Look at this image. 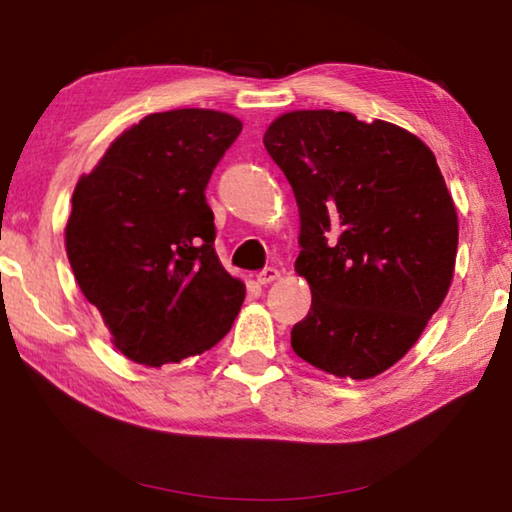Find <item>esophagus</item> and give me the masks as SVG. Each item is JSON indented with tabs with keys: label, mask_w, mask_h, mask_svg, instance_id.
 I'll use <instances>...</instances> for the list:
<instances>
[{
	"label": "esophagus",
	"mask_w": 512,
	"mask_h": 512,
	"mask_svg": "<svg viewBox=\"0 0 512 512\" xmlns=\"http://www.w3.org/2000/svg\"><path fill=\"white\" fill-rule=\"evenodd\" d=\"M277 277H280V271H277V268H273V266H266L264 271H259V273H257V282L262 284V287H266V284L275 282Z\"/></svg>",
	"instance_id": "34e87169"
}]
</instances>
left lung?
<instances>
[{"label": "left lung", "instance_id": "left-lung-1", "mask_svg": "<svg viewBox=\"0 0 512 512\" xmlns=\"http://www.w3.org/2000/svg\"><path fill=\"white\" fill-rule=\"evenodd\" d=\"M264 146L296 196V273L311 289L291 348L334 377H375L413 348L454 277L458 216L436 155L336 110L287 112Z\"/></svg>", "mask_w": 512, "mask_h": 512}]
</instances>
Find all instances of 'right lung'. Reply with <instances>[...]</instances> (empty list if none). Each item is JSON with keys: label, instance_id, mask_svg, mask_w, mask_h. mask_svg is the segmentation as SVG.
I'll list each match as a JSON object with an SVG mask.
<instances>
[{"label": "right lung", "instance_id": "obj_1", "mask_svg": "<svg viewBox=\"0 0 512 512\" xmlns=\"http://www.w3.org/2000/svg\"><path fill=\"white\" fill-rule=\"evenodd\" d=\"M239 133L228 112H153L76 183L69 264L115 348L135 363L196 357L235 323L246 287L216 255L205 187Z\"/></svg>", "mask_w": 512, "mask_h": 512}]
</instances>
